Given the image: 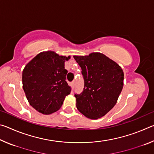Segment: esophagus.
Returning <instances> with one entry per match:
<instances>
[{"mask_svg": "<svg viewBox=\"0 0 154 154\" xmlns=\"http://www.w3.org/2000/svg\"><path fill=\"white\" fill-rule=\"evenodd\" d=\"M71 88H72V90H73V89H74V86H75V82H71Z\"/></svg>", "mask_w": 154, "mask_h": 154, "instance_id": "34e87169", "label": "esophagus"}]
</instances>
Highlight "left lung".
<instances>
[{
	"mask_svg": "<svg viewBox=\"0 0 154 154\" xmlns=\"http://www.w3.org/2000/svg\"><path fill=\"white\" fill-rule=\"evenodd\" d=\"M82 68L84 88L75 94L77 108L88 118H102L113 107L123 88L124 72L122 68L101 53L88 56H74Z\"/></svg>",
	"mask_w": 154,
	"mask_h": 154,
	"instance_id": "8db88e82",
	"label": "left lung"
}]
</instances>
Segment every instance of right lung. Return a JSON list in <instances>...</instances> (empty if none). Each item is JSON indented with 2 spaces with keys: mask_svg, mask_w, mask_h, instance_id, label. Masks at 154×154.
Wrapping results in <instances>:
<instances>
[{
  "mask_svg": "<svg viewBox=\"0 0 154 154\" xmlns=\"http://www.w3.org/2000/svg\"><path fill=\"white\" fill-rule=\"evenodd\" d=\"M70 56L54 51L38 54L26 65L22 72L23 89L30 105L36 111L49 115L59 110L71 88L66 82L64 62Z\"/></svg>",
  "mask_w": 154,
  "mask_h": 154,
  "instance_id": "obj_1",
  "label": "right lung"
}]
</instances>
